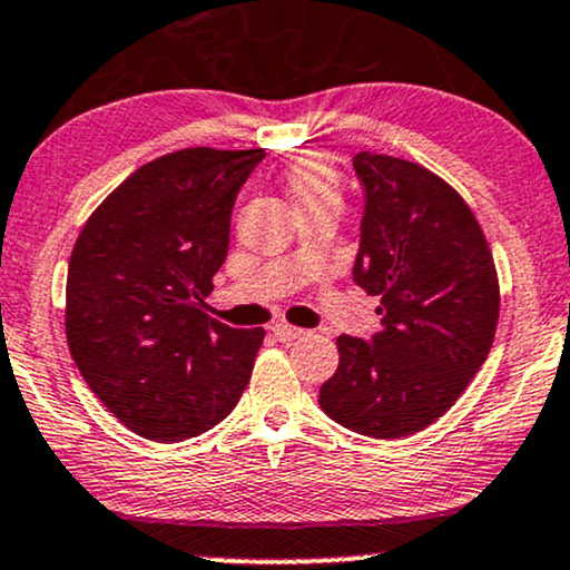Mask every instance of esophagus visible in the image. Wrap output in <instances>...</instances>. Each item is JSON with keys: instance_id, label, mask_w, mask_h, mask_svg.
Instances as JSON below:
<instances>
[{"instance_id": "34e87169", "label": "esophagus", "mask_w": 570, "mask_h": 570, "mask_svg": "<svg viewBox=\"0 0 570 570\" xmlns=\"http://www.w3.org/2000/svg\"><path fill=\"white\" fill-rule=\"evenodd\" d=\"M273 334H276L281 342H294V340H303L307 332H305V328H297L292 324H276V326H273Z\"/></svg>"}]
</instances>
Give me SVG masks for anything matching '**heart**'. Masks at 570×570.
I'll return each instance as SVG.
<instances>
[{
  "mask_svg": "<svg viewBox=\"0 0 570 570\" xmlns=\"http://www.w3.org/2000/svg\"><path fill=\"white\" fill-rule=\"evenodd\" d=\"M286 190H289L294 207L305 209L321 202H342V185L337 169L324 156H299L289 164L284 175Z\"/></svg>",
  "mask_w": 570,
  "mask_h": 570,
  "instance_id": "obj_1",
  "label": "heart"
}]
</instances>
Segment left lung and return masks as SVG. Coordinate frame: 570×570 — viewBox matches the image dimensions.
<instances>
[{
	"label": "left lung",
	"mask_w": 570,
	"mask_h": 570,
	"mask_svg": "<svg viewBox=\"0 0 570 570\" xmlns=\"http://www.w3.org/2000/svg\"><path fill=\"white\" fill-rule=\"evenodd\" d=\"M353 167L366 190L353 278L382 297V328L372 342L337 337L318 403L342 428L390 441L443 416L489 358L499 276L481 223L443 177L372 150Z\"/></svg>",
	"instance_id": "1"
}]
</instances>
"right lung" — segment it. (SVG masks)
Returning a JSON list of instances; mask_svg holds the SVG:
<instances>
[{"label": "right lung", "instance_id": "1", "mask_svg": "<svg viewBox=\"0 0 570 570\" xmlns=\"http://www.w3.org/2000/svg\"><path fill=\"white\" fill-rule=\"evenodd\" d=\"M263 148H183L135 169L89 215L68 259L66 340L121 424L177 443L230 414L265 328L204 313L230 212Z\"/></svg>", "mask_w": 570, "mask_h": 570}]
</instances>
